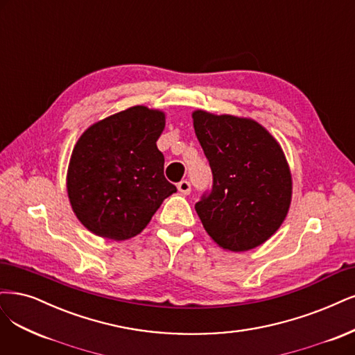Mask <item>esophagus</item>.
Returning a JSON list of instances; mask_svg holds the SVG:
<instances>
[{"label":"esophagus","instance_id":"34e87169","mask_svg":"<svg viewBox=\"0 0 355 355\" xmlns=\"http://www.w3.org/2000/svg\"><path fill=\"white\" fill-rule=\"evenodd\" d=\"M178 189H179V192H182L183 195H188V193L191 192V183H189V180H187V179L180 180V182L178 183Z\"/></svg>","mask_w":355,"mask_h":355}]
</instances>
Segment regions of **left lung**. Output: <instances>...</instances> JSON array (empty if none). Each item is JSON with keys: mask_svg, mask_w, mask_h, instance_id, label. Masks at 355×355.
Here are the masks:
<instances>
[{"mask_svg": "<svg viewBox=\"0 0 355 355\" xmlns=\"http://www.w3.org/2000/svg\"><path fill=\"white\" fill-rule=\"evenodd\" d=\"M192 119L213 175L211 189L195 204L204 229L229 251L259 247L289 210L292 180L282 150L254 120L201 110Z\"/></svg>", "mask_w": 355, "mask_h": 355, "instance_id": "8db88e82", "label": "left lung"}]
</instances>
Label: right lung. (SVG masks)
<instances>
[{
    "label": "right lung",
    "instance_id": "right-lung-1",
    "mask_svg": "<svg viewBox=\"0 0 355 355\" xmlns=\"http://www.w3.org/2000/svg\"><path fill=\"white\" fill-rule=\"evenodd\" d=\"M163 129L162 112L137 105L83 132L71 153L67 192L92 234L114 241L138 235L178 191L164 178V155L155 144Z\"/></svg>",
    "mask_w": 355,
    "mask_h": 355
}]
</instances>
